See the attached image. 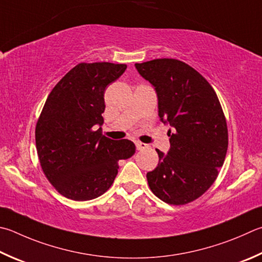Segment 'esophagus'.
Wrapping results in <instances>:
<instances>
[{
    "instance_id": "obj_1",
    "label": "esophagus",
    "mask_w": 262,
    "mask_h": 262,
    "mask_svg": "<svg viewBox=\"0 0 262 262\" xmlns=\"http://www.w3.org/2000/svg\"><path fill=\"white\" fill-rule=\"evenodd\" d=\"M136 145V149L141 151V150H144V149H147V145L145 143H142V142H136L135 143Z\"/></svg>"
}]
</instances>
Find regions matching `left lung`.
Here are the masks:
<instances>
[{"label":"left lung","mask_w":262,"mask_h":262,"mask_svg":"<svg viewBox=\"0 0 262 262\" xmlns=\"http://www.w3.org/2000/svg\"><path fill=\"white\" fill-rule=\"evenodd\" d=\"M158 95L159 117L168 122L170 149H157L158 166L146 174L151 191L170 205L203 196L219 175L228 150V127L210 82L179 59L158 58L135 64Z\"/></svg>","instance_id":"obj_1"}]
</instances>
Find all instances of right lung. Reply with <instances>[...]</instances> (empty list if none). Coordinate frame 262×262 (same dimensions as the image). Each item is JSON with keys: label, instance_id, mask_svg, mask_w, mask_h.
I'll return each mask as SVG.
<instances>
[{"label": "right lung", "instance_id": "add662e5", "mask_svg": "<svg viewBox=\"0 0 262 262\" xmlns=\"http://www.w3.org/2000/svg\"><path fill=\"white\" fill-rule=\"evenodd\" d=\"M126 64L80 63L49 94L35 126L41 168L57 191L72 201L97 198L115 181L119 160L135 154L132 141L102 135L104 92Z\"/></svg>", "mask_w": 262, "mask_h": 262}]
</instances>
